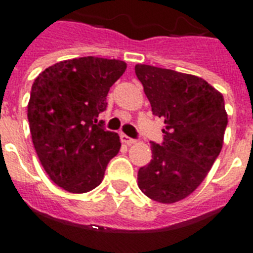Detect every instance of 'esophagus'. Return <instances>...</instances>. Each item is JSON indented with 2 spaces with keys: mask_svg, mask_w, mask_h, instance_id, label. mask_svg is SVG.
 Wrapping results in <instances>:
<instances>
[{
  "mask_svg": "<svg viewBox=\"0 0 253 253\" xmlns=\"http://www.w3.org/2000/svg\"><path fill=\"white\" fill-rule=\"evenodd\" d=\"M121 140H122L123 143H126V144H128V146H131V144H134V143L136 142L135 139L130 138V136H127V135H125V134L121 135Z\"/></svg>",
  "mask_w": 253,
  "mask_h": 253,
  "instance_id": "obj_1",
  "label": "esophagus"
}]
</instances>
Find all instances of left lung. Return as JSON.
Instances as JSON below:
<instances>
[{
	"mask_svg": "<svg viewBox=\"0 0 253 253\" xmlns=\"http://www.w3.org/2000/svg\"><path fill=\"white\" fill-rule=\"evenodd\" d=\"M152 114L164 119V142H151L152 160L138 172L147 197L173 204L196 190L223 146L227 113L223 95L201 77L136 64Z\"/></svg>",
	"mask_w": 253,
	"mask_h": 253,
	"instance_id": "left-lung-1",
	"label": "left lung"
}]
</instances>
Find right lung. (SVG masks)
Instances as JSON below:
<instances>
[{"instance_id": "obj_1", "label": "right lung", "mask_w": 253, "mask_h": 253, "mask_svg": "<svg viewBox=\"0 0 253 253\" xmlns=\"http://www.w3.org/2000/svg\"><path fill=\"white\" fill-rule=\"evenodd\" d=\"M126 68L122 60L79 57L48 67L34 81L27 105L34 147L49 178L67 192L97 188L119 152L118 134L105 130L98 114Z\"/></svg>"}]
</instances>
